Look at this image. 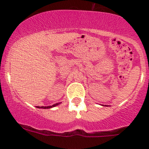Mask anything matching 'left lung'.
Masks as SVG:
<instances>
[{
	"instance_id": "1",
	"label": "left lung",
	"mask_w": 149,
	"mask_h": 149,
	"mask_svg": "<svg viewBox=\"0 0 149 149\" xmlns=\"http://www.w3.org/2000/svg\"><path fill=\"white\" fill-rule=\"evenodd\" d=\"M102 106H104V105H102ZM104 106H106V107H107V105H104Z\"/></svg>"
}]
</instances>
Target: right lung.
I'll return each instance as SVG.
<instances>
[{
  "label": "right lung",
  "instance_id": "add662e5",
  "mask_svg": "<svg viewBox=\"0 0 149 149\" xmlns=\"http://www.w3.org/2000/svg\"><path fill=\"white\" fill-rule=\"evenodd\" d=\"M61 102L60 103H56L55 104L52 105V106H47V107H37V108H42V109H49V108H52V107H56L58 106V104H60Z\"/></svg>",
  "mask_w": 149,
  "mask_h": 149
}]
</instances>
